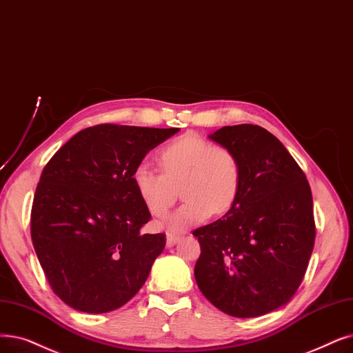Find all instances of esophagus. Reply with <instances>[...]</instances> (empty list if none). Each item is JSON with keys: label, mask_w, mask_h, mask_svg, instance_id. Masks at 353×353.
Segmentation results:
<instances>
[{"label": "esophagus", "mask_w": 353, "mask_h": 353, "mask_svg": "<svg viewBox=\"0 0 353 353\" xmlns=\"http://www.w3.org/2000/svg\"><path fill=\"white\" fill-rule=\"evenodd\" d=\"M179 241H180V236L173 235V234H167V236H165V245L168 248L173 247V245H176Z\"/></svg>", "instance_id": "esophagus-1"}]
</instances>
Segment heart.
Listing matches in <instances>:
<instances>
[{"mask_svg":"<svg viewBox=\"0 0 353 353\" xmlns=\"http://www.w3.org/2000/svg\"><path fill=\"white\" fill-rule=\"evenodd\" d=\"M161 170L145 163L135 165L132 181L143 203L154 216H164L179 196L183 205L165 219L172 231L206 221L210 213L222 214L236 202L242 172L232 150L212 145L196 134H185L159 152Z\"/></svg>","mask_w":353,"mask_h":353,"instance_id":"obj_1","label":"heart"}]
</instances>
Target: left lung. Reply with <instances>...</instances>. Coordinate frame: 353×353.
<instances>
[{"label": "left lung", "mask_w": 353, "mask_h": 353, "mask_svg": "<svg viewBox=\"0 0 353 353\" xmlns=\"http://www.w3.org/2000/svg\"><path fill=\"white\" fill-rule=\"evenodd\" d=\"M209 139L235 152L242 181L226 214L193 231L201 243L194 279L221 312L263 316L290 301L307 270L316 238L312 190L265 128L222 127Z\"/></svg>", "instance_id": "left-lung-1"}]
</instances>
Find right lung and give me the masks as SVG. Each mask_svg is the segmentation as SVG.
Instances as JSON below:
<instances>
[{"instance_id":"obj_1","label":"right lung","mask_w":353,"mask_h":353,"mask_svg":"<svg viewBox=\"0 0 353 353\" xmlns=\"http://www.w3.org/2000/svg\"><path fill=\"white\" fill-rule=\"evenodd\" d=\"M179 128L101 124L79 131L44 165L32 241L52 290L72 309L108 313L130 301L165 247L143 234L150 210L132 172Z\"/></svg>"}]
</instances>
